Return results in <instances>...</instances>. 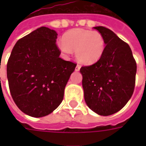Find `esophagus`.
<instances>
[{
    "label": "esophagus",
    "instance_id": "1",
    "mask_svg": "<svg viewBox=\"0 0 146 146\" xmlns=\"http://www.w3.org/2000/svg\"><path fill=\"white\" fill-rule=\"evenodd\" d=\"M80 68H81V66H80V65H76V69L75 70L76 71H79L80 70Z\"/></svg>",
    "mask_w": 146,
    "mask_h": 146
}]
</instances>
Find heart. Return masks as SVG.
I'll list each match as a JSON object with an SVG mask.
<instances>
[{"mask_svg": "<svg viewBox=\"0 0 146 146\" xmlns=\"http://www.w3.org/2000/svg\"><path fill=\"white\" fill-rule=\"evenodd\" d=\"M105 46V40L101 33L82 29L68 31L63 36V40L57 42V47L65 54H70L76 50L77 60L85 65H92L98 61Z\"/></svg>", "mask_w": 146, "mask_h": 146, "instance_id": "obj_1", "label": "heart"}]
</instances>
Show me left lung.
I'll list each match as a JSON object with an SVG mask.
<instances>
[{"label": "left lung", "instance_id": "1", "mask_svg": "<svg viewBox=\"0 0 146 146\" xmlns=\"http://www.w3.org/2000/svg\"><path fill=\"white\" fill-rule=\"evenodd\" d=\"M106 46L101 59L82 66V88L87 106L102 116L111 115L126 105L135 88L136 63L129 44L111 29L96 26Z\"/></svg>", "mask_w": 146, "mask_h": 146}]
</instances>
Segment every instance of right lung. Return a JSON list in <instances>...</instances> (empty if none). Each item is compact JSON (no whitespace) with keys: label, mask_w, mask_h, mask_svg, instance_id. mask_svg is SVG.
Listing matches in <instances>:
<instances>
[{"label":"right lung","mask_w":146,"mask_h":146,"mask_svg":"<svg viewBox=\"0 0 146 146\" xmlns=\"http://www.w3.org/2000/svg\"><path fill=\"white\" fill-rule=\"evenodd\" d=\"M57 38L56 31L40 27L17 41L8 60L11 96L20 111L33 117L48 115L59 106L76 66L59 57Z\"/></svg>","instance_id":"add662e5"}]
</instances>
